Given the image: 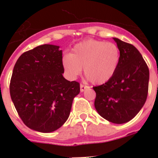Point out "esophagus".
<instances>
[{
    "mask_svg": "<svg viewBox=\"0 0 158 158\" xmlns=\"http://www.w3.org/2000/svg\"><path fill=\"white\" fill-rule=\"evenodd\" d=\"M80 88H81V92H84L85 90H86L87 89H89V86L87 85H80Z\"/></svg>",
    "mask_w": 158,
    "mask_h": 158,
    "instance_id": "1",
    "label": "esophagus"
}]
</instances>
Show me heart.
<instances>
[{"label": "heart", "instance_id": "b5f03b06", "mask_svg": "<svg viewBox=\"0 0 158 158\" xmlns=\"http://www.w3.org/2000/svg\"><path fill=\"white\" fill-rule=\"evenodd\" d=\"M120 60V51L115 43L87 40L77 43L70 54L62 58L67 77L75 79L81 73L93 84H103L115 74Z\"/></svg>", "mask_w": 158, "mask_h": 158}]
</instances>
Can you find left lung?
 Segmentation results:
<instances>
[{"instance_id": "left-lung-1", "label": "left lung", "mask_w": 158, "mask_h": 158, "mask_svg": "<svg viewBox=\"0 0 158 158\" xmlns=\"http://www.w3.org/2000/svg\"><path fill=\"white\" fill-rule=\"evenodd\" d=\"M120 51V60L115 74L101 85L93 87L94 105L99 115L109 122H129L146 103L150 72L137 48L113 38Z\"/></svg>"}]
</instances>
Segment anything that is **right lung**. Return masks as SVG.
<instances>
[{
  "mask_svg": "<svg viewBox=\"0 0 158 158\" xmlns=\"http://www.w3.org/2000/svg\"><path fill=\"white\" fill-rule=\"evenodd\" d=\"M44 44L24 52L16 61L10 81V96L23 123L50 133L65 123L80 84L62 73V51Z\"/></svg>",
  "mask_w": 158,
  "mask_h": 158,
  "instance_id": "obj_1",
  "label": "right lung"
}]
</instances>
